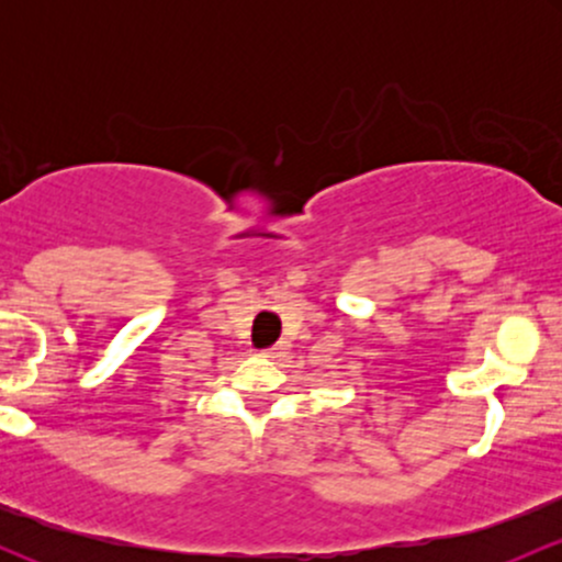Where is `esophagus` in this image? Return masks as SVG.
Instances as JSON below:
<instances>
[{
	"instance_id": "esophagus-1",
	"label": "esophagus",
	"mask_w": 562,
	"mask_h": 562,
	"mask_svg": "<svg viewBox=\"0 0 562 562\" xmlns=\"http://www.w3.org/2000/svg\"><path fill=\"white\" fill-rule=\"evenodd\" d=\"M288 351H290L288 344H274V346L263 348V357H269V359H280V357H285Z\"/></svg>"
}]
</instances>
